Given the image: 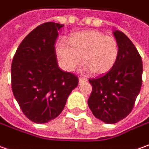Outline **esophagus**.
Masks as SVG:
<instances>
[{
	"label": "esophagus",
	"mask_w": 149,
	"mask_h": 149,
	"mask_svg": "<svg viewBox=\"0 0 149 149\" xmlns=\"http://www.w3.org/2000/svg\"><path fill=\"white\" fill-rule=\"evenodd\" d=\"M86 81H87V79L86 78H84V77H79V83L80 84L82 82H86Z\"/></svg>",
	"instance_id": "1"
}]
</instances>
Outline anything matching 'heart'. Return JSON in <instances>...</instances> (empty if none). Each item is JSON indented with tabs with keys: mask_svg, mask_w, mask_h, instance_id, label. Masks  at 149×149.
Here are the masks:
<instances>
[{
	"mask_svg": "<svg viewBox=\"0 0 149 149\" xmlns=\"http://www.w3.org/2000/svg\"><path fill=\"white\" fill-rule=\"evenodd\" d=\"M56 53L63 68L72 72L80 65L82 57L86 68L95 75H103L111 70L117 63L119 45L113 36L95 30L74 33L69 42L59 40Z\"/></svg>",
	"mask_w": 149,
	"mask_h": 149,
	"instance_id": "1",
	"label": "heart"
}]
</instances>
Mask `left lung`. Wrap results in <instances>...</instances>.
Here are the masks:
<instances>
[{
  "instance_id": "1",
  "label": "left lung",
  "mask_w": 149,
  "mask_h": 149,
  "mask_svg": "<svg viewBox=\"0 0 149 149\" xmlns=\"http://www.w3.org/2000/svg\"><path fill=\"white\" fill-rule=\"evenodd\" d=\"M113 35L119 45L117 63L103 77L89 79L92 92L88 106L96 118L108 124L129 115L142 86L143 63L138 50L122 32L116 30Z\"/></svg>"
}]
</instances>
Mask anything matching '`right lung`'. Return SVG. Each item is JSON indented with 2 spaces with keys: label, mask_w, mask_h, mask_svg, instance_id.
I'll return each mask as SVG.
<instances>
[{
  "label": "right lung",
  "mask_w": 149,
  "mask_h": 149,
  "mask_svg": "<svg viewBox=\"0 0 149 149\" xmlns=\"http://www.w3.org/2000/svg\"><path fill=\"white\" fill-rule=\"evenodd\" d=\"M63 26L53 22L39 25L20 43L13 58V94L24 115L35 123L57 117L78 85L76 75L58 65L54 44Z\"/></svg>",
  "instance_id": "right-lung-1"
}]
</instances>
